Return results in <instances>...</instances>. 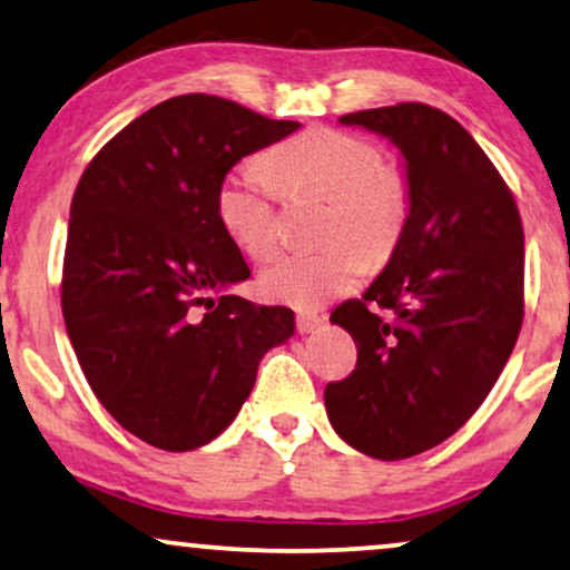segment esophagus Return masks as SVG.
Returning <instances> with one entry per match:
<instances>
[{"label":"esophagus","mask_w":570,"mask_h":570,"mask_svg":"<svg viewBox=\"0 0 570 570\" xmlns=\"http://www.w3.org/2000/svg\"><path fill=\"white\" fill-rule=\"evenodd\" d=\"M322 324H324V316L316 314V311H298V316H295V326H298L301 334L316 332Z\"/></svg>","instance_id":"1"}]
</instances>
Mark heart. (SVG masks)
I'll return each mask as SVG.
<instances>
[{"instance_id": "heart-1", "label": "heart", "mask_w": 570, "mask_h": 570, "mask_svg": "<svg viewBox=\"0 0 570 570\" xmlns=\"http://www.w3.org/2000/svg\"><path fill=\"white\" fill-rule=\"evenodd\" d=\"M277 191L326 199L324 246L283 252L264 264L259 291L269 301L314 308L353 287L371 262L400 244L410 215V184L365 137L316 127L269 147L220 178L215 215L240 254L262 259L277 240Z\"/></svg>"}]
</instances>
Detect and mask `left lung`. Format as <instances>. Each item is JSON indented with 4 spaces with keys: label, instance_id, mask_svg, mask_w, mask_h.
<instances>
[{
    "label": "left lung",
    "instance_id": "obj_1",
    "mask_svg": "<svg viewBox=\"0 0 570 570\" xmlns=\"http://www.w3.org/2000/svg\"><path fill=\"white\" fill-rule=\"evenodd\" d=\"M340 121L407 160L400 244L363 298L332 314L355 340V371L324 389L334 431L394 462L454 435L501 376L524 322V228L509 184L449 114L396 104Z\"/></svg>",
    "mask_w": 570,
    "mask_h": 570
}]
</instances>
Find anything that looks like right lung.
<instances>
[{
    "label": "right lung",
    "instance_id": "1",
    "mask_svg": "<svg viewBox=\"0 0 570 570\" xmlns=\"http://www.w3.org/2000/svg\"><path fill=\"white\" fill-rule=\"evenodd\" d=\"M205 92L137 116L82 170L61 269V314L92 394L131 435L191 451L252 394L293 311L223 293L252 272L215 215L220 178L293 135Z\"/></svg>",
    "mask_w": 570,
    "mask_h": 570
}]
</instances>
